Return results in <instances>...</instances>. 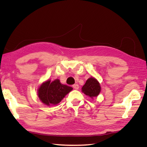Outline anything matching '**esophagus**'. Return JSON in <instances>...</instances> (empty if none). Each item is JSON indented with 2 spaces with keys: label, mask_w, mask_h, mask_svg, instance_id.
<instances>
[{
  "label": "esophagus",
  "mask_w": 147,
  "mask_h": 147,
  "mask_svg": "<svg viewBox=\"0 0 147 147\" xmlns=\"http://www.w3.org/2000/svg\"><path fill=\"white\" fill-rule=\"evenodd\" d=\"M73 88L75 89V90H78V89H79V85H78V84H74Z\"/></svg>",
  "instance_id": "1"
}]
</instances>
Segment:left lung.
<instances>
[{
  "instance_id": "1",
  "label": "left lung",
  "mask_w": 147,
  "mask_h": 147,
  "mask_svg": "<svg viewBox=\"0 0 147 147\" xmlns=\"http://www.w3.org/2000/svg\"><path fill=\"white\" fill-rule=\"evenodd\" d=\"M82 91L84 94L93 99L100 94L101 91L100 84L96 78L91 77L87 80L85 84L83 86Z\"/></svg>"
}]
</instances>
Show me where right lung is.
<instances>
[{"mask_svg": "<svg viewBox=\"0 0 147 147\" xmlns=\"http://www.w3.org/2000/svg\"><path fill=\"white\" fill-rule=\"evenodd\" d=\"M72 90V87L62 84L59 79L53 82L49 79L38 86L37 96L43 104L50 106L59 104Z\"/></svg>", "mask_w": 147, "mask_h": 147, "instance_id": "obj_1", "label": "right lung"}]
</instances>
